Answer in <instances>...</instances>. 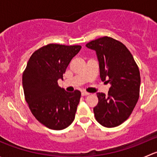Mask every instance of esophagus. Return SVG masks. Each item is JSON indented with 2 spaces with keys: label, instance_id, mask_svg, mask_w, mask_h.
Segmentation results:
<instances>
[{
  "label": "esophagus",
  "instance_id": "1",
  "mask_svg": "<svg viewBox=\"0 0 157 157\" xmlns=\"http://www.w3.org/2000/svg\"><path fill=\"white\" fill-rule=\"evenodd\" d=\"M81 94L83 96H88V95H90V93H87V92H82Z\"/></svg>",
  "mask_w": 157,
  "mask_h": 157
}]
</instances>
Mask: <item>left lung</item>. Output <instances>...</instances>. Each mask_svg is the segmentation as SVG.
<instances>
[{"label": "left lung", "instance_id": "1", "mask_svg": "<svg viewBox=\"0 0 157 157\" xmlns=\"http://www.w3.org/2000/svg\"><path fill=\"white\" fill-rule=\"evenodd\" d=\"M86 46L96 52L101 80L108 79L111 83L108 96L96 93L99 102L93 109L95 118L104 127H116L129 118L138 101V66L127 47L113 38L103 36Z\"/></svg>", "mask_w": 157, "mask_h": 157}]
</instances>
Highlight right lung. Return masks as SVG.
Returning <instances> with one entry per match:
<instances>
[{
	"instance_id": "add662e5",
	"label": "right lung",
	"mask_w": 157,
	"mask_h": 157,
	"mask_svg": "<svg viewBox=\"0 0 157 157\" xmlns=\"http://www.w3.org/2000/svg\"><path fill=\"white\" fill-rule=\"evenodd\" d=\"M80 45L48 44L37 49L23 73L25 99L32 114L52 130L67 128L75 118L81 93H68L58 85Z\"/></svg>"
}]
</instances>
